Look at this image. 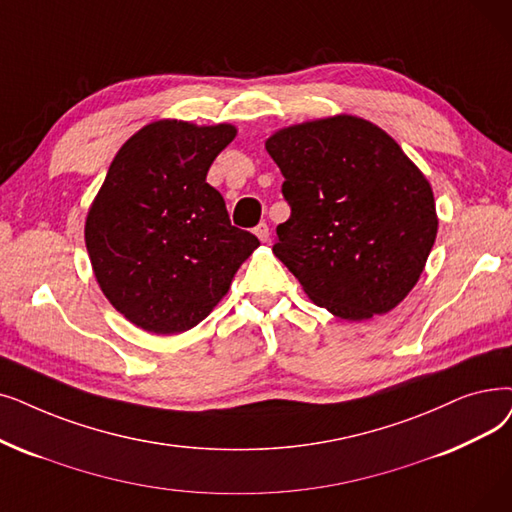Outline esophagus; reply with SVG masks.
Instances as JSON below:
<instances>
[{
  "mask_svg": "<svg viewBox=\"0 0 512 512\" xmlns=\"http://www.w3.org/2000/svg\"><path fill=\"white\" fill-rule=\"evenodd\" d=\"M255 236H257L261 242H268V238H270V228H268V224H259V226L255 228Z\"/></svg>",
  "mask_w": 512,
  "mask_h": 512,
  "instance_id": "1",
  "label": "esophagus"
}]
</instances>
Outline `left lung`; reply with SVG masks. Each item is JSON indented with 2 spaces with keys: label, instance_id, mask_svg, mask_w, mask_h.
<instances>
[{
  "label": "left lung",
  "instance_id": "obj_1",
  "mask_svg": "<svg viewBox=\"0 0 512 512\" xmlns=\"http://www.w3.org/2000/svg\"><path fill=\"white\" fill-rule=\"evenodd\" d=\"M291 217L274 255L332 316H383L416 286L437 236L431 184L387 131L335 115L265 140Z\"/></svg>",
  "mask_w": 512,
  "mask_h": 512
}]
</instances>
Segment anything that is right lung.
Returning <instances> with one entry per match:
<instances>
[{"instance_id":"right-lung-1","label":"right lung","mask_w":512,"mask_h":512,"mask_svg":"<svg viewBox=\"0 0 512 512\" xmlns=\"http://www.w3.org/2000/svg\"><path fill=\"white\" fill-rule=\"evenodd\" d=\"M234 138L230 123L152 121L119 148L87 211L85 247L104 297L152 335L203 322L259 247L207 184Z\"/></svg>"}]
</instances>
